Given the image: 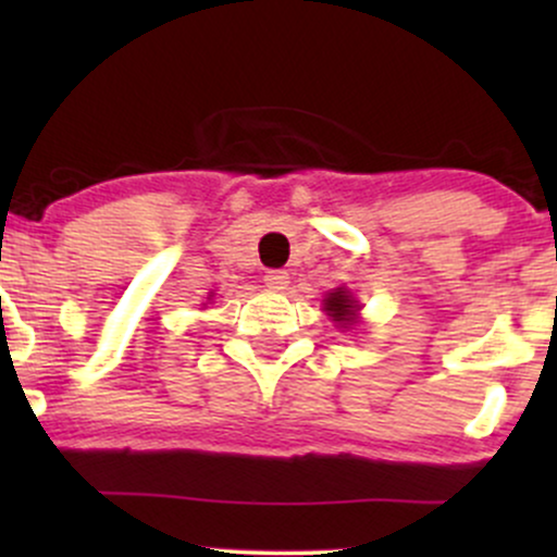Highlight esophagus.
<instances>
[{"label":"esophagus","instance_id":"34e87169","mask_svg":"<svg viewBox=\"0 0 557 557\" xmlns=\"http://www.w3.org/2000/svg\"><path fill=\"white\" fill-rule=\"evenodd\" d=\"M264 283L267 287H272V290H285L287 283H290V277H287L285 270H270L264 274Z\"/></svg>","mask_w":557,"mask_h":557}]
</instances>
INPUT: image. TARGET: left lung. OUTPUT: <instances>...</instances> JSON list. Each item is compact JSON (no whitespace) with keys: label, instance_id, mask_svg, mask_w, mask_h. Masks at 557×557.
I'll use <instances>...</instances> for the list:
<instances>
[{"label":"left lung","instance_id":"obj_1","mask_svg":"<svg viewBox=\"0 0 557 557\" xmlns=\"http://www.w3.org/2000/svg\"><path fill=\"white\" fill-rule=\"evenodd\" d=\"M350 309H354V306H350V298L345 296L343 290L332 293V296L327 298V311H332V317H335L337 322H341V319L348 317V314H350Z\"/></svg>","mask_w":557,"mask_h":557}]
</instances>
